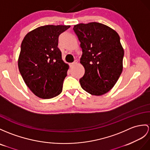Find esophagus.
Here are the masks:
<instances>
[{
  "instance_id": "1",
  "label": "esophagus",
  "mask_w": 150,
  "mask_h": 150,
  "mask_svg": "<svg viewBox=\"0 0 150 150\" xmlns=\"http://www.w3.org/2000/svg\"><path fill=\"white\" fill-rule=\"evenodd\" d=\"M77 63H78V61L77 60H75V61H74V62L71 63L70 64H69V65H70V67H72V66H74V65L77 64Z\"/></svg>"
}]
</instances>
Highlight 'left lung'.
I'll use <instances>...</instances> for the list:
<instances>
[{"mask_svg": "<svg viewBox=\"0 0 150 150\" xmlns=\"http://www.w3.org/2000/svg\"><path fill=\"white\" fill-rule=\"evenodd\" d=\"M73 30L80 42V63L85 68L80 85L88 93L102 96L115 86L123 70L124 50L120 36L97 22L76 25Z\"/></svg>", "mask_w": 150, "mask_h": 150, "instance_id": "8db88e82", "label": "left lung"}]
</instances>
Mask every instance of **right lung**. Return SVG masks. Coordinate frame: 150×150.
<instances>
[{
    "label": "right lung",
    "mask_w": 150,
    "mask_h": 150,
    "mask_svg": "<svg viewBox=\"0 0 150 150\" xmlns=\"http://www.w3.org/2000/svg\"><path fill=\"white\" fill-rule=\"evenodd\" d=\"M69 25H45L25 35L21 45L18 68L27 86L36 96L52 98L62 91L68 64L62 59L59 35Z\"/></svg>",
    "instance_id": "right-lung-1"
}]
</instances>
